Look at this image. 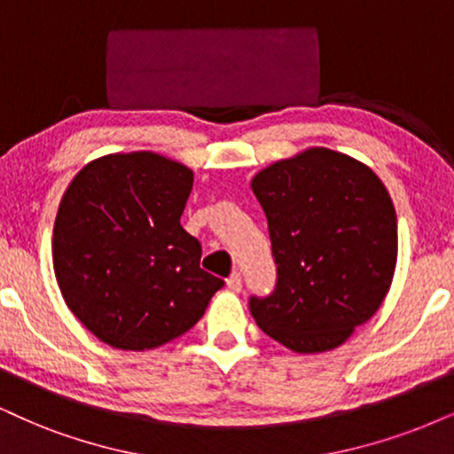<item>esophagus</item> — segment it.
<instances>
[{
  "mask_svg": "<svg viewBox=\"0 0 454 454\" xmlns=\"http://www.w3.org/2000/svg\"><path fill=\"white\" fill-rule=\"evenodd\" d=\"M227 288L233 290V293H239V290H242V276H239L238 271L227 278Z\"/></svg>",
  "mask_w": 454,
  "mask_h": 454,
  "instance_id": "obj_1",
  "label": "esophagus"
}]
</instances>
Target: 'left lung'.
<instances>
[{
    "mask_svg": "<svg viewBox=\"0 0 454 454\" xmlns=\"http://www.w3.org/2000/svg\"><path fill=\"white\" fill-rule=\"evenodd\" d=\"M250 187L278 265L276 290L250 296L254 322L296 354L343 345L381 307L398 261V218L381 178L311 147L262 168Z\"/></svg>",
    "mask_w": 454,
    "mask_h": 454,
    "instance_id": "1",
    "label": "left lung"
}]
</instances>
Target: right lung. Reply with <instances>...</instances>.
<instances>
[{"label": "right lung", "mask_w": 454, "mask_h": 454, "mask_svg": "<svg viewBox=\"0 0 454 454\" xmlns=\"http://www.w3.org/2000/svg\"><path fill=\"white\" fill-rule=\"evenodd\" d=\"M193 170L153 151L111 153L77 172L54 221L60 294L94 337L145 351L195 326L223 279L200 267L181 225Z\"/></svg>", "instance_id": "right-lung-1"}]
</instances>
